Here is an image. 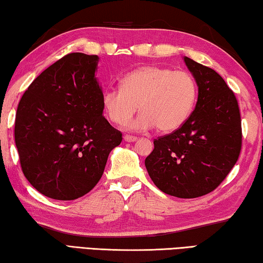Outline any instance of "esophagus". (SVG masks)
<instances>
[{
    "label": "esophagus",
    "instance_id": "esophagus-1",
    "mask_svg": "<svg viewBox=\"0 0 263 263\" xmlns=\"http://www.w3.org/2000/svg\"><path fill=\"white\" fill-rule=\"evenodd\" d=\"M123 140L126 142H135L137 141V137L136 136H132V135H124L123 136Z\"/></svg>",
    "mask_w": 263,
    "mask_h": 263
}]
</instances>
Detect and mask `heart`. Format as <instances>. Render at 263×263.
<instances>
[{"label": "heart", "mask_w": 263, "mask_h": 263, "mask_svg": "<svg viewBox=\"0 0 263 263\" xmlns=\"http://www.w3.org/2000/svg\"><path fill=\"white\" fill-rule=\"evenodd\" d=\"M121 88H108L102 94L103 110L115 124L126 123L141 114L127 127L135 130L156 127L169 133L186 121L195 107L197 84L190 72L148 65L127 73Z\"/></svg>", "instance_id": "heart-1"}]
</instances>
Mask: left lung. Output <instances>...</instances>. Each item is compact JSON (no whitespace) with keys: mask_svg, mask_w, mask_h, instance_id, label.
Wrapping results in <instances>:
<instances>
[{"mask_svg":"<svg viewBox=\"0 0 263 263\" xmlns=\"http://www.w3.org/2000/svg\"><path fill=\"white\" fill-rule=\"evenodd\" d=\"M198 85L196 108L178 129L154 140L145 158L150 178L166 195L201 197L220 185L242 145L238 100L218 73L185 57Z\"/></svg>","mask_w":263,"mask_h":263,"instance_id":"left-lung-1","label":"left lung"}]
</instances>
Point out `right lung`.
<instances>
[{
    "instance_id": "1",
    "label": "right lung",
    "mask_w": 263,
    "mask_h": 263,
    "mask_svg": "<svg viewBox=\"0 0 263 263\" xmlns=\"http://www.w3.org/2000/svg\"><path fill=\"white\" fill-rule=\"evenodd\" d=\"M98 55H64L34 79L20 100L15 143L21 167L38 192L73 200L96 186L122 133L105 119Z\"/></svg>"
}]
</instances>
